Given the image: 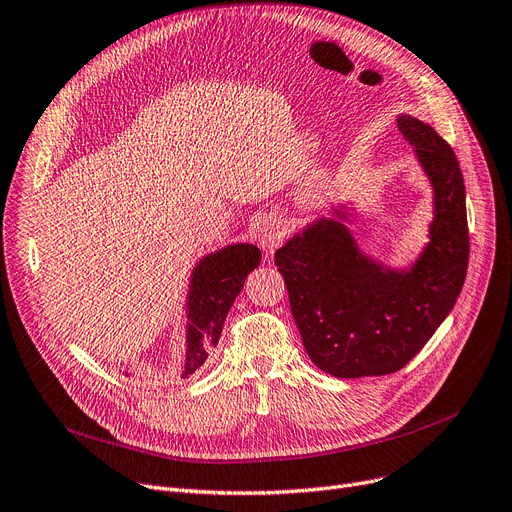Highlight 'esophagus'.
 <instances>
[{
	"label": "esophagus",
	"instance_id": "34e87169",
	"mask_svg": "<svg viewBox=\"0 0 512 512\" xmlns=\"http://www.w3.org/2000/svg\"><path fill=\"white\" fill-rule=\"evenodd\" d=\"M285 235H287V227L281 218L273 216V218H266V221H262L260 231H258V241H260L264 254L271 256L281 246Z\"/></svg>",
	"mask_w": 512,
	"mask_h": 512
}]
</instances>
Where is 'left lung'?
<instances>
[{
  "label": "left lung",
  "instance_id": "obj_1",
  "mask_svg": "<svg viewBox=\"0 0 512 512\" xmlns=\"http://www.w3.org/2000/svg\"><path fill=\"white\" fill-rule=\"evenodd\" d=\"M398 129L415 145L433 185L429 243L417 262L404 271L387 269L362 254L335 218H319L275 254L304 348L333 377L389 375L406 367L465 285L467 200L454 150L415 116H398Z\"/></svg>",
  "mask_w": 512,
  "mask_h": 512
}]
</instances>
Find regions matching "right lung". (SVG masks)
<instances>
[{"label": "right lung", "mask_w": 512, "mask_h": 512, "mask_svg": "<svg viewBox=\"0 0 512 512\" xmlns=\"http://www.w3.org/2000/svg\"><path fill=\"white\" fill-rule=\"evenodd\" d=\"M260 250L252 243H233L204 256L191 273L187 296V350L181 379L196 373L218 344L223 325L246 277L260 264Z\"/></svg>", "instance_id": "right-lung-1"}]
</instances>
